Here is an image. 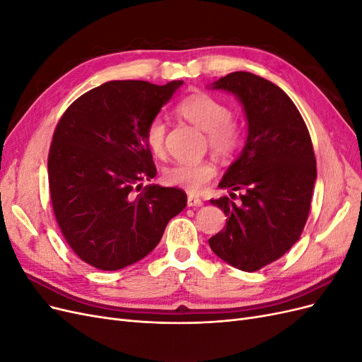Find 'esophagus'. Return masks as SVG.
Here are the masks:
<instances>
[{"instance_id": "obj_1", "label": "esophagus", "mask_w": 362, "mask_h": 362, "mask_svg": "<svg viewBox=\"0 0 362 362\" xmlns=\"http://www.w3.org/2000/svg\"><path fill=\"white\" fill-rule=\"evenodd\" d=\"M187 205L189 206H202L204 205V202H202V199H199V198H196V196H189L187 198Z\"/></svg>"}]
</instances>
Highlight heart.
I'll use <instances>...</instances> for the list:
<instances>
[{
    "label": "heart",
    "instance_id": "obj_1",
    "mask_svg": "<svg viewBox=\"0 0 362 362\" xmlns=\"http://www.w3.org/2000/svg\"><path fill=\"white\" fill-rule=\"evenodd\" d=\"M177 113L206 133L208 146L221 157L231 156L242 141V127L233 117L231 108L222 100L206 93L194 92L177 105ZM168 125L161 117L149 120L145 129V144L152 156H166ZM216 166L210 160L175 163L164 172V181L172 187L199 193L216 177Z\"/></svg>",
    "mask_w": 362,
    "mask_h": 362
}]
</instances>
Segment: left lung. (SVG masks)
<instances>
[{"label":"left lung","mask_w":362,"mask_h":362,"mask_svg":"<svg viewBox=\"0 0 362 362\" xmlns=\"http://www.w3.org/2000/svg\"><path fill=\"white\" fill-rule=\"evenodd\" d=\"M213 89L233 92L247 117V140L221 189L245 190L240 204L211 199L226 225L208 243L214 254L243 272L279 259L302 235L317 178L310 131L298 107L276 84L250 72H231Z\"/></svg>","instance_id":"1"}]
</instances>
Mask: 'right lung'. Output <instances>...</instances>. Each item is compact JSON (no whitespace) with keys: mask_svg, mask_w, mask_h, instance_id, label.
<instances>
[{"mask_svg":"<svg viewBox=\"0 0 362 362\" xmlns=\"http://www.w3.org/2000/svg\"><path fill=\"white\" fill-rule=\"evenodd\" d=\"M182 81H108L63 113L48 154L52 211L69 247L100 270L145 258L187 205L181 189L141 181L157 175L145 129Z\"/></svg>","mask_w":362,"mask_h":362,"instance_id":"add662e5","label":"right lung"}]
</instances>
